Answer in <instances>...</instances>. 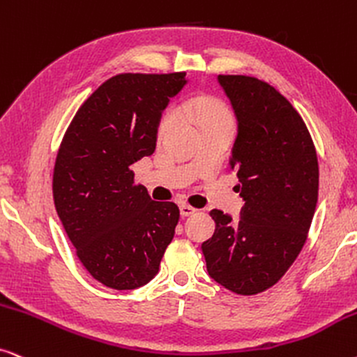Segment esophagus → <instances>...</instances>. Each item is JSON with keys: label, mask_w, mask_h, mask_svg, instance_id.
I'll list each match as a JSON object with an SVG mask.
<instances>
[{"label": "esophagus", "mask_w": 357, "mask_h": 357, "mask_svg": "<svg viewBox=\"0 0 357 357\" xmlns=\"http://www.w3.org/2000/svg\"><path fill=\"white\" fill-rule=\"evenodd\" d=\"M197 211H198L197 208H193L190 205H180V215L182 216H192V215H195Z\"/></svg>", "instance_id": "1"}]
</instances>
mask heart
Returning <instances> with one entry per match:
<instances>
[{
	"instance_id": "obj_1",
	"label": "heart",
	"mask_w": 357,
	"mask_h": 357,
	"mask_svg": "<svg viewBox=\"0 0 357 357\" xmlns=\"http://www.w3.org/2000/svg\"><path fill=\"white\" fill-rule=\"evenodd\" d=\"M182 113L187 114L195 121L200 128L216 126V124H225V126H233L234 118L231 113L229 106L215 96L210 95H197L190 96L180 105ZM177 121V109L169 108L162 114L159 126H157V136L164 137Z\"/></svg>"
}]
</instances>
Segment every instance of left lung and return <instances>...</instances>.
<instances>
[{
  "mask_svg": "<svg viewBox=\"0 0 357 357\" xmlns=\"http://www.w3.org/2000/svg\"><path fill=\"white\" fill-rule=\"evenodd\" d=\"M218 82L238 119L229 164L246 203L239 221L210 211L216 229L202 249L211 279L249 297L275 285L302 251L320 170L307 124L280 91L248 75Z\"/></svg>",
  "mask_w": 357,
  "mask_h": 357,
  "instance_id": "1",
  "label": "left lung"
}]
</instances>
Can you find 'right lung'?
<instances>
[{"label": "right lung", "instance_id": "right-lung-1", "mask_svg": "<svg viewBox=\"0 0 357 357\" xmlns=\"http://www.w3.org/2000/svg\"><path fill=\"white\" fill-rule=\"evenodd\" d=\"M185 85V72L119 73L91 93L60 142L55 210L83 267L116 290L159 272L180 210L154 202L131 165L154 154L162 111Z\"/></svg>", "mask_w": 357, "mask_h": 357}]
</instances>
